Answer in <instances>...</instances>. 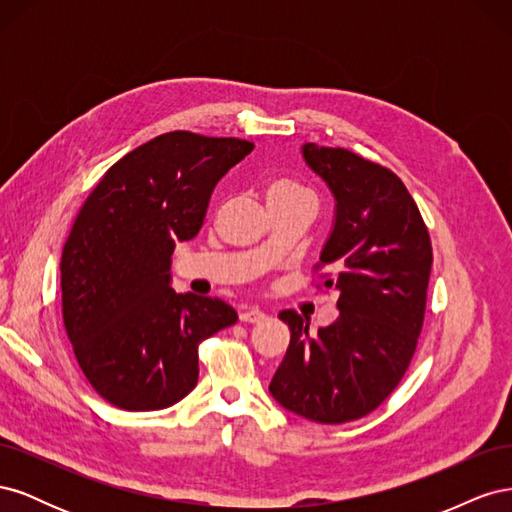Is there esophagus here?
I'll list each match as a JSON object with an SVG mask.
<instances>
[{"label":"esophagus","mask_w":512,"mask_h":512,"mask_svg":"<svg viewBox=\"0 0 512 512\" xmlns=\"http://www.w3.org/2000/svg\"><path fill=\"white\" fill-rule=\"evenodd\" d=\"M265 318H267V314L262 312L260 307H245V309H241V314H239L241 322H260Z\"/></svg>","instance_id":"obj_1"}]
</instances>
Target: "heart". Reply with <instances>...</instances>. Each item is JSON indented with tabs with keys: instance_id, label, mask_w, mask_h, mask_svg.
I'll return each mask as SVG.
<instances>
[{
	"instance_id": "1",
	"label": "heart",
	"mask_w": 512,
	"mask_h": 512,
	"mask_svg": "<svg viewBox=\"0 0 512 512\" xmlns=\"http://www.w3.org/2000/svg\"><path fill=\"white\" fill-rule=\"evenodd\" d=\"M275 196H280V198H292V196H309V198H312V194H309V192L303 188V185L294 183V181H288V179L275 181V183H271V185H269V190H267V198H275Z\"/></svg>"
}]
</instances>
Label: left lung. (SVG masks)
I'll use <instances>...</instances> for the list:
<instances>
[{"mask_svg":"<svg viewBox=\"0 0 512 512\" xmlns=\"http://www.w3.org/2000/svg\"><path fill=\"white\" fill-rule=\"evenodd\" d=\"M305 164L335 198L320 265L337 290L339 316L309 335L284 309L290 346L269 384L286 410L316 423L356 421L393 393L416 350L431 273V241L406 185L348 149L301 147Z\"/></svg>","mask_w":512,"mask_h":512,"instance_id":"left-lung-1","label":"left lung"}]
</instances>
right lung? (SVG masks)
<instances>
[{
	"label": "right lung",
	"instance_id": "obj_1",
	"mask_svg": "<svg viewBox=\"0 0 512 512\" xmlns=\"http://www.w3.org/2000/svg\"><path fill=\"white\" fill-rule=\"evenodd\" d=\"M254 143L168 132L106 170L61 252V305L76 361L96 393L130 412L177 404L198 382V344L237 312L177 294V241L203 226L218 181Z\"/></svg>",
	"mask_w": 512,
	"mask_h": 512
}]
</instances>
